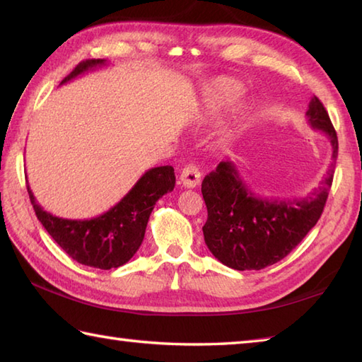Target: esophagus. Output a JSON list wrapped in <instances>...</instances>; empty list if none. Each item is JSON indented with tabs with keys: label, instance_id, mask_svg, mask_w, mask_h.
I'll return each instance as SVG.
<instances>
[{
	"label": "esophagus",
	"instance_id": "34e87169",
	"mask_svg": "<svg viewBox=\"0 0 362 362\" xmlns=\"http://www.w3.org/2000/svg\"><path fill=\"white\" fill-rule=\"evenodd\" d=\"M180 182L185 188H196L201 183V171L193 165L185 166L180 174Z\"/></svg>",
	"mask_w": 362,
	"mask_h": 362
}]
</instances>
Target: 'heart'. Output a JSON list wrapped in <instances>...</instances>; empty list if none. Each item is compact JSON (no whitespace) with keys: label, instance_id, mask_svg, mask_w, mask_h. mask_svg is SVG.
<instances>
[{"label":"heart","instance_id":"b5f03b06","mask_svg":"<svg viewBox=\"0 0 362 362\" xmlns=\"http://www.w3.org/2000/svg\"><path fill=\"white\" fill-rule=\"evenodd\" d=\"M243 91L244 87L241 82L232 78H226V76H221V78L206 82L202 88L199 112H201L202 117H210V115H214L221 109H224L226 105L235 103L243 95ZM244 112V105L238 107V113Z\"/></svg>","mask_w":362,"mask_h":362}]
</instances>
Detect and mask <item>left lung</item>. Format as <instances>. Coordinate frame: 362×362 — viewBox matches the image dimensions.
I'll list each match as a JSON object with an SVG mask.
<instances>
[{
  "mask_svg": "<svg viewBox=\"0 0 362 362\" xmlns=\"http://www.w3.org/2000/svg\"><path fill=\"white\" fill-rule=\"evenodd\" d=\"M310 126L332 143V168L322 187L294 201H272L252 193L232 161H221L202 182L209 211L204 230L206 247L222 264L236 271H259L279 263L317 224L333 183L337 135L324 104L311 98Z\"/></svg>",
  "mask_w": 362,
  "mask_h": 362,
  "instance_id": "1",
  "label": "left lung"
}]
</instances>
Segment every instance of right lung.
Here are the masks:
<instances>
[{
	"mask_svg": "<svg viewBox=\"0 0 362 362\" xmlns=\"http://www.w3.org/2000/svg\"><path fill=\"white\" fill-rule=\"evenodd\" d=\"M107 65L105 59L83 60L60 82ZM173 166H157L146 171L132 189L109 211L91 219H65L45 211L28 185L30 204L46 232L68 255L81 264L113 269L126 264L143 243L146 226L158 199L174 189Z\"/></svg>",
	"mask_w": 362,
	"mask_h": 362,
	"instance_id": "obj_1",
	"label": "right lung"
}]
</instances>
